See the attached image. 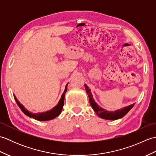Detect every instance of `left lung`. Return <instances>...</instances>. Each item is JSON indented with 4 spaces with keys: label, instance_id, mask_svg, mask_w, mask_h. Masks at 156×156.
Returning <instances> with one entry per match:
<instances>
[{
    "label": "left lung",
    "instance_id": "left-lung-1",
    "mask_svg": "<svg viewBox=\"0 0 156 156\" xmlns=\"http://www.w3.org/2000/svg\"><path fill=\"white\" fill-rule=\"evenodd\" d=\"M84 86H85L86 91H87L89 101H90V104L91 105L92 108L94 109V112L97 114V115L99 116V117L102 119H107V120H116V119H121L122 117H123L124 116L127 114L134 106V104H133V105H129L128 107H125L121 109H119L117 111H108L107 110H105V109L101 108L100 106H98L97 103H96L93 97H92L90 90L88 88V87L87 85L85 84Z\"/></svg>",
    "mask_w": 156,
    "mask_h": 156
}]
</instances>
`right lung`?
<instances>
[{
    "label": "right lung",
    "instance_id": "1",
    "mask_svg": "<svg viewBox=\"0 0 156 156\" xmlns=\"http://www.w3.org/2000/svg\"><path fill=\"white\" fill-rule=\"evenodd\" d=\"M67 86L68 84L66 86L65 88V90L64 92V93L62 94V97L59 100L58 104L55 106V107L53 108L51 110H49V111H46L45 112H42V113H31V112H29L27 109H25V107L20 103V102L18 101L17 99L15 97H14L16 104L19 107V108L21 109V111L24 112V113L29 116V117L34 118L36 120L38 121H49V120H51V119L55 118L56 117L61 113L63 106H64V97H65V94L66 91H67Z\"/></svg>",
    "mask_w": 156,
    "mask_h": 156
}]
</instances>
